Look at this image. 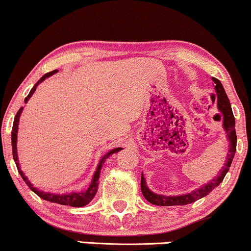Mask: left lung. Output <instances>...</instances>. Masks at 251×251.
<instances>
[{
    "instance_id": "obj_1",
    "label": "left lung",
    "mask_w": 251,
    "mask_h": 251,
    "mask_svg": "<svg viewBox=\"0 0 251 251\" xmlns=\"http://www.w3.org/2000/svg\"><path fill=\"white\" fill-rule=\"evenodd\" d=\"M214 81V89L216 92V97H218V108L221 111L222 115H224V129L227 134L228 141H229V150H228L227 158H226L225 165L222 166V169L219 171L218 177L212 179L211 181H208L207 184L203 185L198 188V190L191 192L187 194H181V196H176V197H169V196H162V194L153 193L152 191H150L147 186V181L142 172L141 177V190L142 193L145 199L149 202L153 203L156 206H179V205H187V203H192L194 201L201 199V198L206 197L207 194L211 193L215 187H218L224 180L225 176L227 175L228 170H229L231 162L236 152V131H235V117L233 115V110H231L229 99H228L227 94H226L224 86L220 82V80L216 78H212Z\"/></svg>"
}]
</instances>
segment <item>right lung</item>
Listing matches in <instances>:
<instances>
[{"label":"right lung","mask_w":251,"mask_h":251,"mask_svg":"<svg viewBox=\"0 0 251 251\" xmlns=\"http://www.w3.org/2000/svg\"><path fill=\"white\" fill-rule=\"evenodd\" d=\"M55 73V71H52V72H49L46 73L45 75H43L42 78H40L38 81L35 86H33L32 89H31L29 95L25 98V100L24 102L29 101V99L32 97V94L35 93L37 86L39 85L40 82H43L46 78H49V76L53 75ZM22 110H23V107L20 108V110L17 111L16 116H15V120H14V125H12V131H11V145H12V156H14V160H15V164H16L17 166V170H18V173L21 175V177L23 178V180L25 181V184L29 186V188L32 192H35L37 196L42 198V199H44L46 201H50V202H55V203H59V205H65V206H71V207H82V206H86L87 203L91 202L93 200V198L95 197V194H97L98 192V186H99V178H100V172H101V169H102V165H103V163L106 162V159L108 157L110 156V154L115 153V152H119L120 150H122V148H116V149H113L110 150L109 152L107 154H104L103 157H102L101 160H100V164L98 165V169L97 171L94 173V177L92 179V182L91 185H89V187L87 188L86 191L83 192H78V193H75V192H73V193H66V194H57V193H49V192H43L38 190V188L33 187V185L31 184L29 181V179L26 178V176L24 175V172L21 170V166H20V163H18V156H17V147H16V142H17V130H18V122H20V116H21V113Z\"/></svg>","instance_id":"1"}]
</instances>
